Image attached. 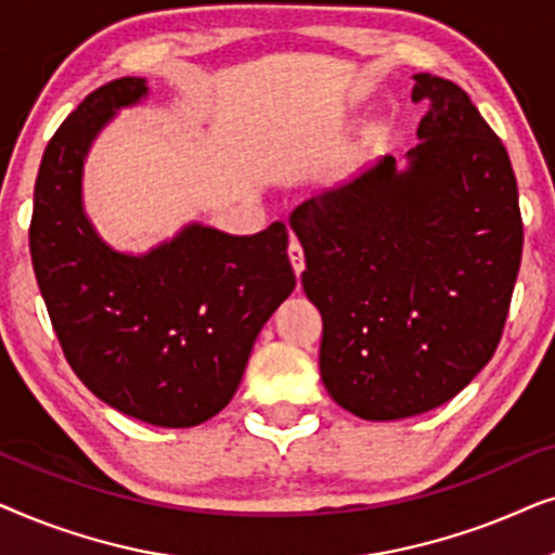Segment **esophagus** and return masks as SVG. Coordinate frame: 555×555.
I'll return each instance as SVG.
<instances>
[{
    "mask_svg": "<svg viewBox=\"0 0 555 555\" xmlns=\"http://www.w3.org/2000/svg\"><path fill=\"white\" fill-rule=\"evenodd\" d=\"M287 257H291V264H293L295 275L300 278L302 270H306V255H302L300 242L295 240V237H291V245H287Z\"/></svg>",
    "mask_w": 555,
    "mask_h": 555,
    "instance_id": "1",
    "label": "esophagus"
}]
</instances>
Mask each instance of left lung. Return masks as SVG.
<instances>
[{
  "label": "left lung",
  "mask_w": 555,
  "mask_h": 555,
  "mask_svg": "<svg viewBox=\"0 0 555 555\" xmlns=\"http://www.w3.org/2000/svg\"><path fill=\"white\" fill-rule=\"evenodd\" d=\"M414 80L412 101L427 113L409 169L386 154L291 215L302 291L323 318V384L371 422L429 412L480 374L522 255L503 141L460 86Z\"/></svg>",
  "instance_id": "1"
}]
</instances>
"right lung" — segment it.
<instances>
[{
	"label": "right lung",
	"instance_id": "obj_1",
	"mask_svg": "<svg viewBox=\"0 0 555 555\" xmlns=\"http://www.w3.org/2000/svg\"><path fill=\"white\" fill-rule=\"evenodd\" d=\"M143 78L95 88L42 154L29 255L67 363L105 404L154 427H196L230 404L257 333L295 287L287 230L232 237L192 224L154 253L105 247L80 207L82 158Z\"/></svg>",
	"mask_w": 555,
	"mask_h": 555
}]
</instances>
